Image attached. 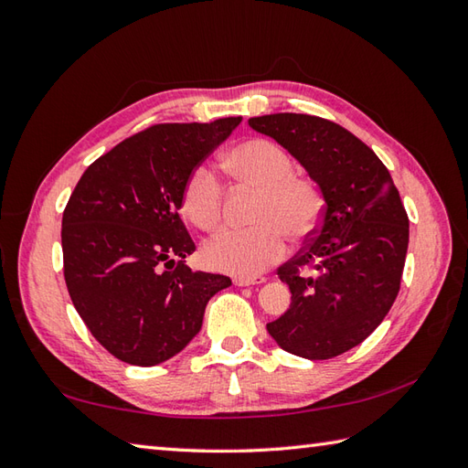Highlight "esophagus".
<instances>
[{
	"label": "esophagus",
	"mask_w": 468,
	"mask_h": 468,
	"mask_svg": "<svg viewBox=\"0 0 468 468\" xmlns=\"http://www.w3.org/2000/svg\"><path fill=\"white\" fill-rule=\"evenodd\" d=\"M265 282V277L261 275H255V277H235L233 283L239 285V287H245V285H260Z\"/></svg>",
	"instance_id": "esophagus-1"
}]
</instances>
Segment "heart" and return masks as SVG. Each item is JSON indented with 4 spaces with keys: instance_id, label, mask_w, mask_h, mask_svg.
Listing matches in <instances>:
<instances>
[{
    "instance_id": "b5f03b06",
    "label": "heart",
    "mask_w": 468,
    "mask_h": 468,
    "mask_svg": "<svg viewBox=\"0 0 468 468\" xmlns=\"http://www.w3.org/2000/svg\"><path fill=\"white\" fill-rule=\"evenodd\" d=\"M223 168L237 183L260 191L247 231H227L203 247V261L215 271L255 277L285 255L292 241L310 237L324 213L315 181L295 175L292 154L267 138H250L229 148ZM183 213L201 231L213 233L223 221V188L207 166L188 173L181 193Z\"/></svg>"
}]
</instances>
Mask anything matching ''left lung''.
<instances>
[{
	"mask_svg": "<svg viewBox=\"0 0 468 468\" xmlns=\"http://www.w3.org/2000/svg\"><path fill=\"white\" fill-rule=\"evenodd\" d=\"M250 126L287 148L325 201L310 241L277 270L292 305L267 332L285 352L330 360L362 344L390 312L409 250V215L384 163L344 126L293 112L250 118Z\"/></svg>",
	"mask_w": 468,
	"mask_h": 468,
	"instance_id": "1",
	"label": "left lung"
}]
</instances>
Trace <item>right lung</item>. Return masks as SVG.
I'll use <instances>...</instances> for the list:
<instances>
[{
	"label": "right lung",
	"mask_w": 468,
	"mask_h": 468,
	"mask_svg": "<svg viewBox=\"0 0 468 468\" xmlns=\"http://www.w3.org/2000/svg\"><path fill=\"white\" fill-rule=\"evenodd\" d=\"M239 122L154 124L96 158L69 195L62 217L68 293L118 360L156 366L173 357L201 330L207 302L231 285L185 265L195 243L178 208L188 173Z\"/></svg>",
	"instance_id": "obj_1"
}]
</instances>
